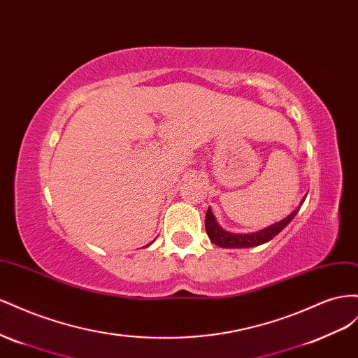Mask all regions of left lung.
<instances>
[{"label":"left lung","instance_id":"1","mask_svg":"<svg viewBox=\"0 0 358 358\" xmlns=\"http://www.w3.org/2000/svg\"><path fill=\"white\" fill-rule=\"evenodd\" d=\"M303 202V201H301ZM300 207L297 210H294L288 217H285L283 220L271 224L268 228H264L258 232H252V234H232L222 229L216 217L213 216L211 208L208 207L207 214H206V231L208 234L210 240L216 244V246L220 248H228V249H234V248H253V246H259V244H264L270 241L271 238H274L278 234L287 227V224L294 219L295 214L299 213Z\"/></svg>","mask_w":358,"mask_h":358}]
</instances>
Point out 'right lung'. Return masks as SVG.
Returning <instances> with one entry per match:
<instances>
[{
	"label": "right lung",
	"mask_w": 358,
	"mask_h": 358,
	"mask_svg": "<svg viewBox=\"0 0 358 358\" xmlns=\"http://www.w3.org/2000/svg\"><path fill=\"white\" fill-rule=\"evenodd\" d=\"M147 246H150V244H147Z\"/></svg>",
	"instance_id": "right-lung-1"
}]
</instances>
